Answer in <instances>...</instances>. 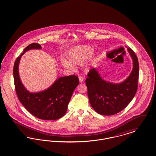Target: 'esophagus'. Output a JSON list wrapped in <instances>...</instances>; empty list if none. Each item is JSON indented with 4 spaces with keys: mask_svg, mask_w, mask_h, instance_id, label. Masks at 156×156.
<instances>
[{
    "mask_svg": "<svg viewBox=\"0 0 156 156\" xmlns=\"http://www.w3.org/2000/svg\"><path fill=\"white\" fill-rule=\"evenodd\" d=\"M79 80H80V83H83V80H84V78H83V76H79Z\"/></svg>",
    "mask_w": 156,
    "mask_h": 156,
    "instance_id": "1",
    "label": "esophagus"
}]
</instances>
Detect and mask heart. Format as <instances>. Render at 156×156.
Returning a JSON list of instances; mask_svg holds the SVG:
<instances>
[{"instance_id": "heart-1", "label": "heart", "mask_w": 156, "mask_h": 156, "mask_svg": "<svg viewBox=\"0 0 156 156\" xmlns=\"http://www.w3.org/2000/svg\"><path fill=\"white\" fill-rule=\"evenodd\" d=\"M94 49L91 46L81 45L72 48L68 55V61L66 59L61 60V65L66 69H73V65H80L85 62L93 54ZM85 71L88 70L87 65L83 66Z\"/></svg>"}]
</instances>
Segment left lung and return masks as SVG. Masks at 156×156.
Listing matches in <instances>:
<instances>
[{
    "mask_svg": "<svg viewBox=\"0 0 156 156\" xmlns=\"http://www.w3.org/2000/svg\"><path fill=\"white\" fill-rule=\"evenodd\" d=\"M133 68L128 77L122 83H109L101 78L95 68L88 73L85 83L90 104L97 113L112 115L124 110L133 100L137 90L139 64L134 51L127 48Z\"/></svg>",
    "mask_w": 156,
    "mask_h": 156,
    "instance_id": "8db88e82",
    "label": "left lung"
}]
</instances>
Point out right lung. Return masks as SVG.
Instances as JSON below:
<instances>
[{"mask_svg": "<svg viewBox=\"0 0 156 156\" xmlns=\"http://www.w3.org/2000/svg\"><path fill=\"white\" fill-rule=\"evenodd\" d=\"M41 48L39 44H31L16 59L13 66L15 90L19 100L31 114L39 119L55 120L64 115L73 91L80 81L78 77L74 75L62 76L58 78L46 90L34 93L28 91L19 78V61L27 51Z\"/></svg>", "mask_w": 156, "mask_h": 156, "instance_id": "add662e5", "label": "right lung"}]
</instances>
